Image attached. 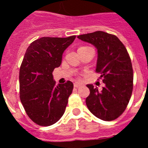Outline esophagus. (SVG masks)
Returning <instances> with one entry per match:
<instances>
[{"mask_svg": "<svg viewBox=\"0 0 148 148\" xmlns=\"http://www.w3.org/2000/svg\"><path fill=\"white\" fill-rule=\"evenodd\" d=\"M81 84L80 83H79V82H75L74 84V87H76V88H77V87H79V86H81Z\"/></svg>", "mask_w": 148, "mask_h": 148, "instance_id": "obj_1", "label": "esophagus"}]
</instances>
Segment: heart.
<instances>
[{
    "label": "heart",
    "mask_w": 148,
    "mask_h": 148,
    "mask_svg": "<svg viewBox=\"0 0 148 148\" xmlns=\"http://www.w3.org/2000/svg\"><path fill=\"white\" fill-rule=\"evenodd\" d=\"M83 47H85V46H83ZM83 47H80V48H83Z\"/></svg>",
    "instance_id": "1"
}]
</instances>
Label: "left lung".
<instances>
[{
    "instance_id": "obj_1",
    "label": "left lung",
    "mask_w": 148,
    "mask_h": 148,
    "mask_svg": "<svg viewBox=\"0 0 148 148\" xmlns=\"http://www.w3.org/2000/svg\"><path fill=\"white\" fill-rule=\"evenodd\" d=\"M97 48L96 71L105 86L99 91L87 84L90 94L86 99L89 111L97 118L112 121L126 109L133 89V70L126 48L116 36L97 31L77 36Z\"/></svg>"
}]
</instances>
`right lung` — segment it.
Here are the masks:
<instances>
[{
	"label": "right lung",
	"instance_id": "right-lung-1",
	"mask_svg": "<svg viewBox=\"0 0 148 148\" xmlns=\"http://www.w3.org/2000/svg\"><path fill=\"white\" fill-rule=\"evenodd\" d=\"M76 36L42 37L28 46L19 71L20 99L29 118L41 126H50L64 113L74 85L70 81L56 86L53 69Z\"/></svg>",
	"mask_w": 148,
	"mask_h": 148
}]
</instances>
